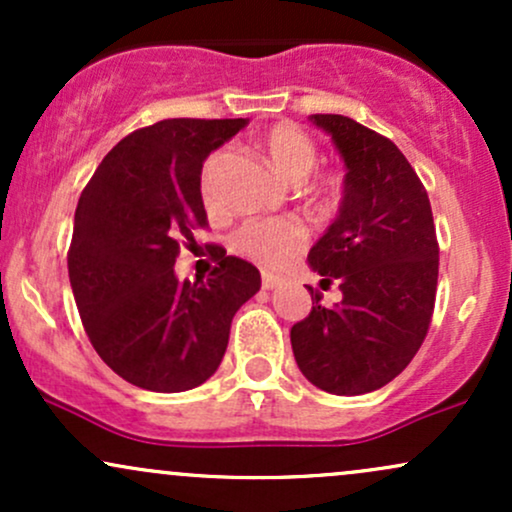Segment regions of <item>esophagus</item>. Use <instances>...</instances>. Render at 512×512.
Instances as JSON below:
<instances>
[{
	"label": "esophagus",
	"mask_w": 512,
	"mask_h": 512,
	"mask_svg": "<svg viewBox=\"0 0 512 512\" xmlns=\"http://www.w3.org/2000/svg\"><path fill=\"white\" fill-rule=\"evenodd\" d=\"M281 284V279L276 274H269V272H264L262 274V289L264 291H272V289H276V286Z\"/></svg>",
	"instance_id": "1"
}]
</instances>
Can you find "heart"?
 <instances>
[{
	"mask_svg": "<svg viewBox=\"0 0 512 512\" xmlns=\"http://www.w3.org/2000/svg\"><path fill=\"white\" fill-rule=\"evenodd\" d=\"M262 151L267 156L269 166L284 180L303 182L313 173L317 163V146L310 139L308 132L293 122H279V125L269 127L262 137ZM221 154H211L204 161L202 173H199V192L207 207L214 204V170L219 163ZM339 195V180L337 178H322L313 187L315 202L332 204ZM305 231L298 221L289 219H250L233 233V250L240 255L250 257L264 267H281L303 248Z\"/></svg>",
	"mask_w": 512,
	"mask_h": 512,
	"instance_id": "heart-1",
	"label": "heart"
}]
</instances>
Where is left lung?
<instances>
[{
  "label": "left lung",
  "instance_id": "8db88e82",
  "mask_svg": "<svg viewBox=\"0 0 512 512\" xmlns=\"http://www.w3.org/2000/svg\"><path fill=\"white\" fill-rule=\"evenodd\" d=\"M344 158L337 219L308 252L320 286L342 301L320 305L291 327L298 368L332 395H366L395 380L431 325L438 240L426 187L390 139L344 115H310Z\"/></svg>",
  "mask_w": 512,
  "mask_h": 512
}]
</instances>
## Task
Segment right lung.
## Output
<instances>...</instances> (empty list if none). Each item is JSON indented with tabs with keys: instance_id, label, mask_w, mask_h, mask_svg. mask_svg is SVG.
<instances>
[{
	"instance_id": "1",
	"label": "right lung",
	"mask_w": 512,
	"mask_h": 512,
	"mask_svg": "<svg viewBox=\"0 0 512 512\" xmlns=\"http://www.w3.org/2000/svg\"><path fill=\"white\" fill-rule=\"evenodd\" d=\"M248 120L175 117L127 134L81 192L67 267L84 330L127 383L185 392L219 368L233 315L260 291V272L216 248L195 284L175 276L180 248L207 228L199 173Z\"/></svg>"
}]
</instances>
